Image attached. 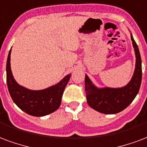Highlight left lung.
Here are the masks:
<instances>
[{
  "label": "left lung",
  "instance_id": "1",
  "mask_svg": "<svg viewBox=\"0 0 147 147\" xmlns=\"http://www.w3.org/2000/svg\"><path fill=\"white\" fill-rule=\"evenodd\" d=\"M131 40L136 54L133 76L128 84L121 88H98L87 75L85 76V91L90 107L98 112L112 115L121 112L131 104L139 93L142 81V61L140 53L131 33Z\"/></svg>",
  "mask_w": 147,
  "mask_h": 147
}]
</instances>
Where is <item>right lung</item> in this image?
Returning <instances> with one entry per match:
<instances>
[{"label": "right lung", "instance_id": "1", "mask_svg": "<svg viewBox=\"0 0 147 147\" xmlns=\"http://www.w3.org/2000/svg\"><path fill=\"white\" fill-rule=\"evenodd\" d=\"M11 51L7 56L6 72L8 91L14 103L24 112L32 116L43 117L54 112L61 103L64 90L70 79L68 74L59 82L41 90H29L20 86L14 79L11 69Z\"/></svg>", "mask_w": 147, "mask_h": 147}]
</instances>
